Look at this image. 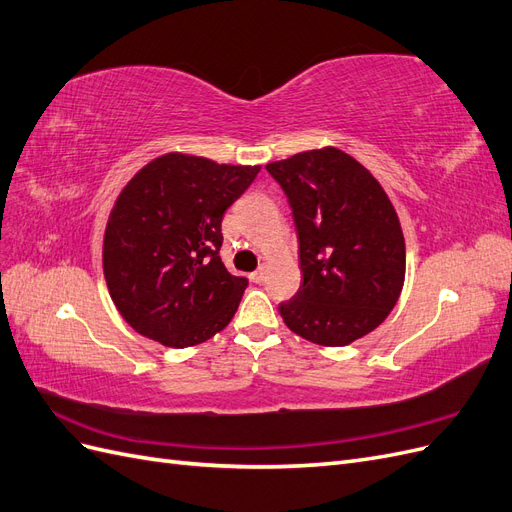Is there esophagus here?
Instances as JSON below:
<instances>
[{
    "label": "esophagus",
    "instance_id": "obj_1",
    "mask_svg": "<svg viewBox=\"0 0 512 512\" xmlns=\"http://www.w3.org/2000/svg\"><path fill=\"white\" fill-rule=\"evenodd\" d=\"M265 275H267V265H260L250 277H252V282H256V284H260L262 280H265Z\"/></svg>",
    "mask_w": 512,
    "mask_h": 512
}]
</instances>
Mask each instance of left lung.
<instances>
[{
	"mask_svg": "<svg viewBox=\"0 0 512 512\" xmlns=\"http://www.w3.org/2000/svg\"><path fill=\"white\" fill-rule=\"evenodd\" d=\"M292 209L303 284L280 303L286 327L320 346H348L395 307L406 243L389 196L335 147L267 164Z\"/></svg>",
	"mask_w": 512,
	"mask_h": 512,
	"instance_id": "obj_1",
	"label": "left lung"
}]
</instances>
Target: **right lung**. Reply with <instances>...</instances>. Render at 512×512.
Returning a JSON list of instances; mask_svg holds the SVG:
<instances>
[{"label":"right lung","mask_w":512,"mask_h":512,"mask_svg":"<svg viewBox=\"0 0 512 512\" xmlns=\"http://www.w3.org/2000/svg\"><path fill=\"white\" fill-rule=\"evenodd\" d=\"M258 170L166 153L123 188L102 262L111 299L136 333L188 348L235 316L247 280L220 258L222 218Z\"/></svg>","instance_id":"1"}]
</instances>
